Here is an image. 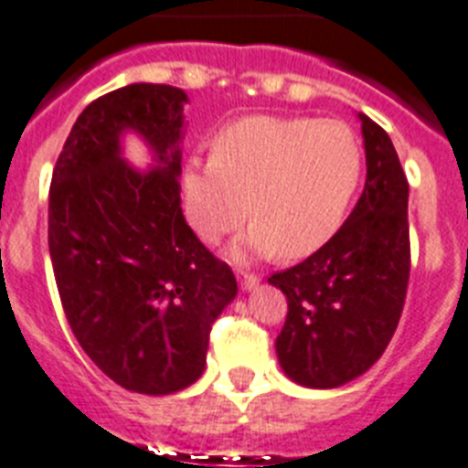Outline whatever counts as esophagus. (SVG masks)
I'll use <instances>...</instances> for the list:
<instances>
[{
	"label": "esophagus",
	"mask_w": 468,
	"mask_h": 468,
	"mask_svg": "<svg viewBox=\"0 0 468 468\" xmlns=\"http://www.w3.org/2000/svg\"><path fill=\"white\" fill-rule=\"evenodd\" d=\"M261 283V277L258 274H249V272H239V286H241L243 291H250L255 289Z\"/></svg>",
	"instance_id": "1"
}]
</instances>
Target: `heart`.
I'll use <instances>...</instances> for the list:
<instances>
[{
    "label": "heart",
    "mask_w": 468,
    "mask_h": 468,
    "mask_svg": "<svg viewBox=\"0 0 468 468\" xmlns=\"http://www.w3.org/2000/svg\"><path fill=\"white\" fill-rule=\"evenodd\" d=\"M362 175L355 132L338 120L246 115L219 132L213 158L185 170L189 225L218 241L246 218V249L286 261L314 253L336 234Z\"/></svg>",
    "instance_id": "obj_1"
}]
</instances>
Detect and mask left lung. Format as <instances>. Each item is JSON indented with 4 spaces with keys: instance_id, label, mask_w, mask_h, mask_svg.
<instances>
[{
    "instance_id": "8db88e82",
    "label": "left lung",
    "mask_w": 468,
    "mask_h": 468,
    "mask_svg": "<svg viewBox=\"0 0 468 468\" xmlns=\"http://www.w3.org/2000/svg\"><path fill=\"white\" fill-rule=\"evenodd\" d=\"M367 182L346 225L301 265L267 282L289 314L277 336L283 374L307 388L362 377L393 338L410 282V185L383 127L359 113Z\"/></svg>"
}]
</instances>
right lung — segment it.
<instances>
[{
	"instance_id": "obj_1",
	"label": "right lung",
	"mask_w": 468,
	"mask_h": 468,
	"mask_svg": "<svg viewBox=\"0 0 468 468\" xmlns=\"http://www.w3.org/2000/svg\"><path fill=\"white\" fill-rule=\"evenodd\" d=\"M186 101L149 82L103 94L75 120L51 175L49 255L68 324L111 381L144 395L201 377L210 326L237 295L229 265L179 206ZM125 131L154 151L146 174L122 158Z\"/></svg>"
}]
</instances>
